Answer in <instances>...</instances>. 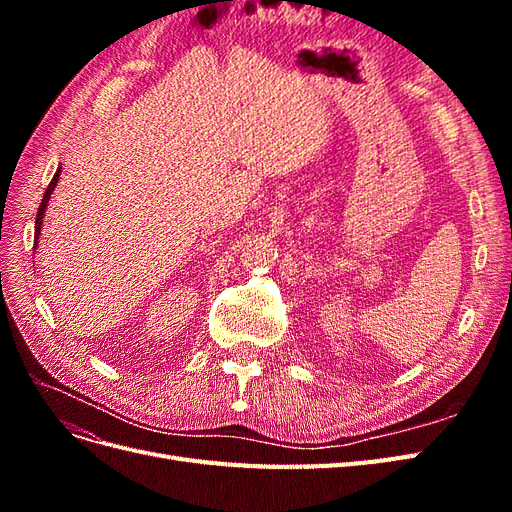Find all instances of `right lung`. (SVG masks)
I'll list each match as a JSON object with an SVG mask.
<instances>
[{"mask_svg":"<svg viewBox=\"0 0 512 512\" xmlns=\"http://www.w3.org/2000/svg\"><path fill=\"white\" fill-rule=\"evenodd\" d=\"M59 175H61V166L57 168V173L53 175V179H51V183H49V188H46V192H44V196H42V203H40V207H38V213H36V235H34V245H38L40 228H42V220H44V211H46V205H49V198H51V194H53V190H55V185H57V181H59Z\"/></svg>","mask_w":512,"mask_h":512,"instance_id":"1","label":"right lung"}]
</instances>
